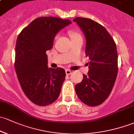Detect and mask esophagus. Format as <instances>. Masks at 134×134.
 <instances>
[{
	"label": "esophagus",
	"instance_id": "1",
	"mask_svg": "<svg viewBox=\"0 0 134 134\" xmlns=\"http://www.w3.org/2000/svg\"><path fill=\"white\" fill-rule=\"evenodd\" d=\"M65 71H66V75H70L71 73V71L69 70H66Z\"/></svg>",
	"mask_w": 134,
	"mask_h": 134
}]
</instances>
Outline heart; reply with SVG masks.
<instances>
[{
  "label": "heart",
  "instance_id": "heart-1",
  "mask_svg": "<svg viewBox=\"0 0 134 134\" xmlns=\"http://www.w3.org/2000/svg\"><path fill=\"white\" fill-rule=\"evenodd\" d=\"M69 35H70L71 40L79 38H82L81 34H80V32L74 29H71L70 30V31H69Z\"/></svg>",
  "mask_w": 134,
  "mask_h": 134
}]
</instances>
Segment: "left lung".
I'll return each mask as SVG.
<instances>
[{"label":"left lung","mask_w":134,"mask_h":134,"mask_svg":"<svg viewBox=\"0 0 134 134\" xmlns=\"http://www.w3.org/2000/svg\"><path fill=\"white\" fill-rule=\"evenodd\" d=\"M84 33L89 71L81 82L75 85L80 101L94 107L102 104L113 88L117 77L118 53L113 38L104 27L89 18L73 19Z\"/></svg>","instance_id":"left-lung-1"}]
</instances>
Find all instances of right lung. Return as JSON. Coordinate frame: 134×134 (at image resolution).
Masks as SVG:
<instances>
[{
	"instance_id": "right-lung-1",
	"label": "right lung",
	"mask_w": 134,
	"mask_h": 134,
	"mask_svg": "<svg viewBox=\"0 0 134 134\" xmlns=\"http://www.w3.org/2000/svg\"><path fill=\"white\" fill-rule=\"evenodd\" d=\"M71 24L70 20L40 17L18 35L15 68L21 89L34 104L46 106L58 98L66 77L61 68H48L46 52L53 47L56 34Z\"/></svg>"
}]
</instances>
